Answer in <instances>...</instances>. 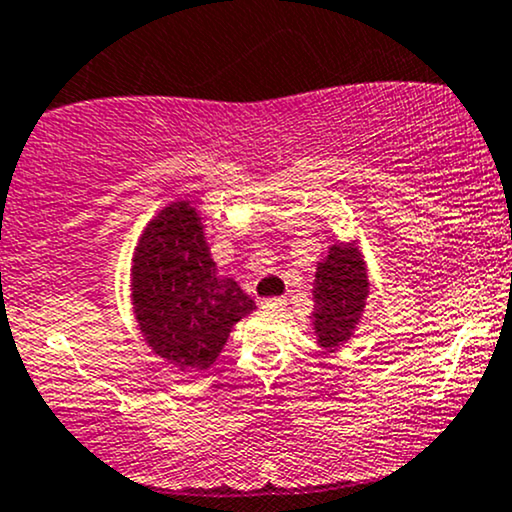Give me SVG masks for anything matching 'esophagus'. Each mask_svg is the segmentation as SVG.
Masks as SVG:
<instances>
[{
    "instance_id": "obj_1",
    "label": "esophagus",
    "mask_w": 512,
    "mask_h": 512,
    "mask_svg": "<svg viewBox=\"0 0 512 512\" xmlns=\"http://www.w3.org/2000/svg\"><path fill=\"white\" fill-rule=\"evenodd\" d=\"M261 309H266V312H283L285 300L283 297H268V300L261 302Z\"/></svg>"
}]
</instances>
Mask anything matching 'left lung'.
<instances>
[{"label":"left lung","instance_id":"left-lung-1","mask_svg":"<svg viewBox=\"0 0 512 512\" xmlns=\"http://www.w3.org/2000/svg\"><path fill=\"white\" fill-rule=\"evenodd\" d=\"M312 326L321 348L338 350L355 333L365 312L370 280L358 241L331 244L314 275Z\"/></svg>","mask_w":512,"mask_h":512}]
</instances>
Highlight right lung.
Masks as SVG:
<instances>
[{"label":"right lung","instance_id":"obj_1","mask_svg":"<svg viewBox=\"0 0 512 512\" xmlns=\"http://www.w3.org/2000/svg\"><path fill=\"white\" fill-rule=\"evenodd\" d=\"M130 300L147 346L181 372L208 370L232 326L256 309L232 278L217 273L203 222L188 200L159 210L137 239Z\"/></svg>","mask_w":512,"mask_h":512}]
</instances>
